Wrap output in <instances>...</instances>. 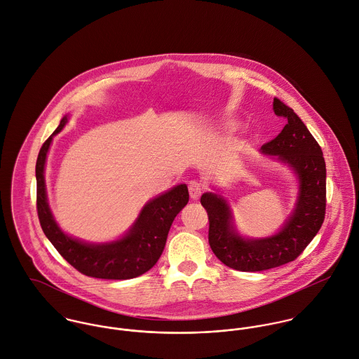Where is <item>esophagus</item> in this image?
Listing matches in <instances>:
<instances>
[{"label":"esophagus","instance_id":"1","mask_svg":"<svg viewBox=\"0 0 359 359\" xmlns=\"http://www.w3.org/2000/svg\"><path fill=\"white\" fill-rule=\"evenodd\" d=\"M188 189H189V196L194 201L199 199V196L202 195V184L198 181H191L188 184Z\"/></svg>","mask_w":359,"mask_h":359}]
</instances>
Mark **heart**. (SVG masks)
<instances>
[{
	"label": "heart",
	"instance_id": "b5f03b06",
	"mask_svg": "<svg viewBox=\"0 0 359 359\" xmlns=\"http://www.w3.org/2000/svg\"><path fill=\"white\" fill-rule=\"evenodd\" d=\"M236 126H237V123H234V122L230 123V128H236Z\"/></svg>",
	"mask_w": 359,
	"mask_h": 359
}]
</instances>
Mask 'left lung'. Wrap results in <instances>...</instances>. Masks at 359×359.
<instances>
[{
  "label": "left lung",
  "mask_w": 359,
  "mask_h": 359,
  "mask_svg": "<svg viewBox=\"0 0 359 359\" xmlns=\"http://www.w3.org/2000/svg\"><path fill=\"white\" fill-rule=\"evenodd\" d=\"M273 110L287 123L260 151L287 164L298 181L295 206L281 229L263 238L243 237L224 196L206 192L201 198L209 217L212 250L226 266L239 271H262L292 262L318 234L325 220L326 163L322 149L292 109L274 99Z\"/></svg>",
  "instance_id": "left-lung-1"
}]
</instances>
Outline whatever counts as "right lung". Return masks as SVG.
<instances>
[{
	"instance_id": "obj_1",
	"label": "right lung",
	"mask_w": 359,
	"mask_h": 359,
	"mask_svg": "<svg viewBox=\"0 0 359 359\" xmlns=\"http://www.w3.org/2000/svg\"><path fill=\"white\" fill-rule=\"evenodd\" d=\"M68 114L43 143L36 161L37 215L43 233L60 255L78 271L106 280H126L150 270L163 253L170 227L189 201L188 187L180 184L150 199L139 212L133 224L118 239L86 242L61 230L48 206L46 189V160L53 137L62 130Z\"/></svg>"
}]
</instances>
